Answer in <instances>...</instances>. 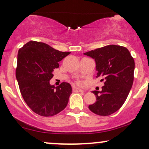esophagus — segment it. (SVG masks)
<instances>
[{"label":"esophagus","mask_w":149,"mask_h":149,"mask_svg":"<svg viewBox=\"0 0 149 149\" xmlns=\"http://www.w3.org/2000/svg\"><path fill=\"white\" fill-rule=\"evenodd\" d=\"M72 91H74V92H84L83 90L75 87V86H72Z\"/></svg>","instance_id":"esophagus-1"}]
</instances>
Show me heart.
Instances as JSON below:
<instances>
[{"instance_id":"obj_1","label":"heart","mask_w":149,"mask_h":149,"mask_svg":"<svg viewBox=\"0 0 149 149\" xmlns=\"http://www.w3.org/2000/svg\"><path fill=\"white\" fill-rule=\"evenodd\" d=\"M78 84H81V82H80V81H78Z\"/></svg>"}]
</instances>
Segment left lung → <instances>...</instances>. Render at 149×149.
I'll return each mask as SVG.
<instances>
[{"mask_svg": "<svg viewBox=\"0 0 149 149\" xmlns=\"http://www.w3.org/2000/svg\"><path fill=\"white\" fill-rule=\"evenodd\" d=\"M84 54L95 60L96 77L102 78L101 81L104 83L101 91H93L96 101L88 108L101 116L113 114L124 104L132 86L133 57L127 48L118 45H108Z\"/></svg>", "mask_w": 149, "mask_h": 149, "instance_id": "8db88e82", "label": "left lung"}]
</instances>
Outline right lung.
I'll return each mask as SVG.
<instances>
[{
  "label": "right lung",
  "instance_id": "obj_1",
  "mask_svg": "<svg viewBox=\"0 0 149 149\" xmlns=\"http://www.w3.org/2000/svg\"><path fill=\"white\" fill-rule=\"evenodd\" d=\"M70 52H61L45 43L30 41L19 48L16 78L25 103L36 114L51 117L65 108L71 95L69 83L57 87L49 81L53 71Z\"/></svg>",
  "mask_w": 149,
  "mask_h": 149
}]
</instances>
